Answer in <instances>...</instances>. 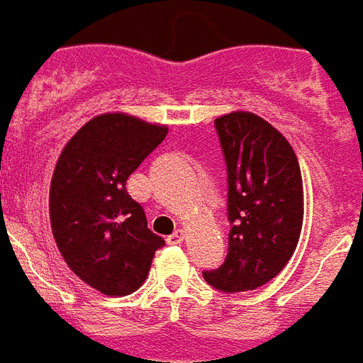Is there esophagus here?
Returning <instances> with one entry per match:
<instances>
[{"instance_id":"obj_1","label":"esophagus","mask_w":363,"mask_h":363,"mask_svg":"<svg viewBox=\"0 0 363 363\" xmlns=\"http://www.w3.org/2000/svg\"><path fill=\"white\" fill-rule=\"evenodd\" d=\"M182 239H184V231H182V229H177L173 235L167 237V243H169V245H181Z\"/></svg>"}]
</instances>
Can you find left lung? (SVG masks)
Returning <instances> with one entry per match:
<instances>
[{"mask_svg": "<svg viewBox=\"0 0 363 363\" xmlns=\"http://www.w3.org/2000/svg\"><path fill=\"white\" fill-rule=\"evenodd\" d=\"M228 167V257L204 280L220 291L257 289L281 272L303 223V184L288 140L252 112L213 122Z\"/></svg>", "mask_w": 363, "mask_h": 363, "instance_id": "left-lung-1", "label": "left lung"}]
</instances>
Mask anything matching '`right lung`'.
I'll return each mask as SVG.
<instances>
[{"label": "right lung", "mask_w": 363, "mask_h": 363, "mask_svg": "<svg viewBox=\"0 0 363 363\" xmlns=\"http://www.w3.org/2000/svg\"><path fill=\"white\" fill-rule=\"evenodd\" d=\"M167 126L128 114L89 120L67 142L50 184V221L62 257L85 284L104 296H128L150 272L163 237L126 181L165 140Z\"/></svg>", "instance_id": "obj_1"}]
</instances>
